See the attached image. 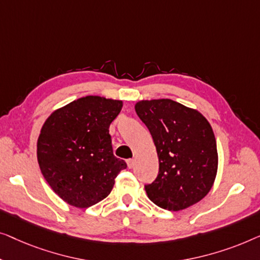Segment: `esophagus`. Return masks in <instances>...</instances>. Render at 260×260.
Masks as SVG:
<instances>
[{
	"label": "esophagus",
	"mask_w": 260,
	"mask_h": 260,
	"mask_svg": "<svg viewBox=\"0 0 260 260\" xmlns=\"http://www.w3.org/2000/svg\"><path fill=\"white\" fill-rule=\"evenodd\" d=\"M134 164H135V160L134 159H128V160H127V166H128V168H133L134 167Z\"/></svg>",
	"instance_id": "obj_1"
}]
</instances>
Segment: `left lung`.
I'll use <instances>...</instances> for the list:
<instances>
[{"mask_svg": "<svg viewBox=\"0 0 260 260\" xmlns=\"http://www.w3.org/2000/svg\"><path fill=\"white\" fill-rule=\"evenodd\" d=\"M135 112L147 126L159 158V174L145 189L151 202L168 211L200 202L218 171L217 142L206 118L170 99L142 100Z\"/></svg>", "mask_w": 260, "mask_h": 260, "instance_id": "8db88e82", "label": "left lung"}]
</instances>
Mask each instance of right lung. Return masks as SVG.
<instances>
[{
	"mask_svg": "<svg viewBox=\"0 0 260 260\" xmlns=\"http://www.w3.org/2000/svg\"><path fill=\"white\" fill-rule=\"evenodd\" d=\"M122 101L96 95L54 111L38 139V161L52 189L69 205L87 208L111 193L126 162L113 154L109 125Z\"/></svg>",
	"mask_w": 260,
	"mask_h": 260,
	"instance_id": "1",
	"label": "right lung"
}]
</instances>
